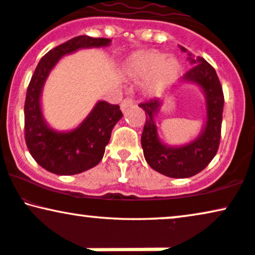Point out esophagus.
<instances>
[{
    "instance_id": "34e87169",
    "label": "esophagus",
    "mask_w": 255,
    "mask_h": 255,
    "mask_svg": "<svg viewBox=\"0 0 255 255\" xmlns=\"http://www.w3.org/2000/svg\"><path fill=\"white\" fill-rule=\"evenodd\" d=\"M133 101H132V99H130V98H125L123 102H122V104H121V109H122V111L123 112H125L128 110V108H131V107H133Z\"/></svg>"
}]
</instances>
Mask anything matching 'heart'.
Returning a JSON list of instances; mask_svg holds the SVG:
<instances>
[{"mask_svg": "<svg viewBox=\"0 0 255 255\" xmlns=\"http://www.w3.org/2000/svg\"><path fill=\"white\" fill-rule=\"evenodd\" d=\"M180 69L176 56L164 55L156 49H141L124 59L121 74L128 81H145L144 87L148 95L160 96L177 81Z\"/></svg>", "mask_w": 255, "mask_h": 255, "instance_id": "b5f03b06", "label": "heart"}]
</instances>
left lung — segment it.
I'll list each match as a JSON object with an SVG mask.
<instances>
[{"mask_svg": "<svg viewBox=\"0 0 255 255\" xmlns=\"http://www.w3.org/2000/svg\"><path fill=\"white\" fill-rule=\"evenodd\" d=\"M181 51L186 52L184 47ZM188 61L193 65L183 76L184 82H192L203 89L206 99V123L201 133L183 146H167L158 137L154 117L160 110L159 98L150 99L139 107L145 111L141 147L147 164L164 176L188 178L203 171L217 154L220 143L221 122L224 111V94L216 70L204 58H193L188 52Z\"/></svg>", "mask_w": 255, "mask_h": 255, "instance_id": "8db88e82", "label": "left lung"}]
</instances>
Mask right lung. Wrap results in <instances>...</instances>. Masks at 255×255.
Segmentation results:
<instances>
[{"label": "right lung", "instance_id": "right-lung-1", "mask_svg": "<svg viewBox=\"0 0 255 255\" xmlns=\"http://www.w3.org/2000/svg\"><path fill=\"white\" fill-rule=\"evenodd\" d=\"M109 38L77 36L47 52L35 69L24 104V137L32 158L43 168L70 176L95 167L104 156L111 131L123 117L120 105L99 101L88 117L74 130L68 132L51 128L43 117L42 89L49 74L63 56L78 49L108 47Z\"/></svg>", "mask_w": 255, "mask_h": 255}]
</instances>
